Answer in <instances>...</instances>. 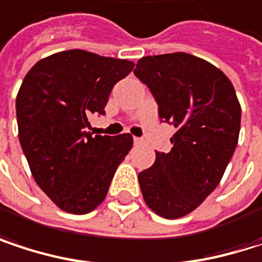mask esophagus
Instances as JSON below:
<instances>
[{
	"instance_id": "obj_1",
	"label": "esophagus",
	"mask_w": 262,
	"mask_h": 262,
	"mask_svg": "<svg viewBox=\"0 0 262 262\" xmlns=\"http://www.w3.org/2000/svg\"><path fill=\"white\" fill-rule=\"evenodd\" d=\"M133 142H135L136 145H139V144H142L144 141H142V138H133Z\"/></svg>"
}]
</instances>
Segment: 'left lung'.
Listing matches in <instances>:
<instances>
[{"label": "left lung", "mask_w": 262, "mask_h": 262, "mask_svg": "<svg viewBox=\"0 0 262 262\" xmlns=\"http://www.w3.org/2000/svg\"><path fill=\"white\" fill-rule=\"evenodd\" d=\"M133 74L150 89L161 121L176 127L170 153L138 176L148 208L164 219L194 211L220 183L235 151L241 107L219 68L186 53L147 56Z\"/></svg>", "instance_id": "1"}]
</instances>
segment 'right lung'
<instances>
[{
  "label": "right lung",
  "mask_w": 262,
  "mask_h": 262,
  "mask_svg": "<svg viewBox=\"0 0 262 262\" xmlns=\"http://www.w3.org/2000/svg\"><path fill=\"white\" fill-rule=\"evenodd\" d=\"M135 63L83 50L39 60L16 97L19 142L39 188L63 211L88 214L106 197L133 145L129 133L86 130L92 114L104 115L112 88Z\"/></svg>",
  "instance_id": "obj_1"
}]
</instances>
